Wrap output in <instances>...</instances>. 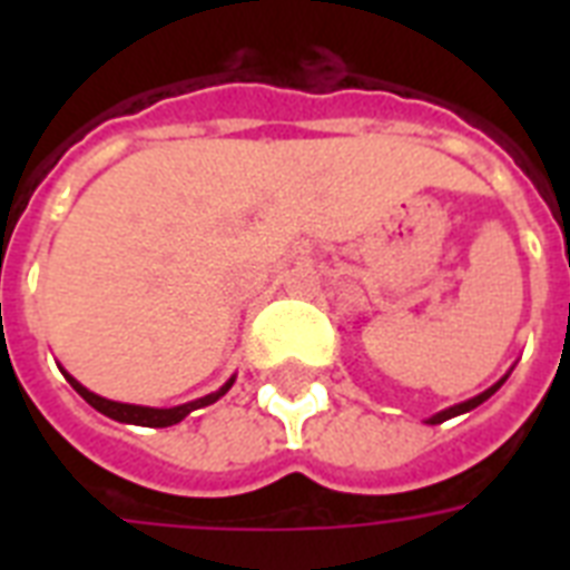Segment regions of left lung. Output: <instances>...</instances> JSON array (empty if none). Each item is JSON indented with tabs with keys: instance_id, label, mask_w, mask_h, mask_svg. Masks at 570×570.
Masks as SVG:
<instances>
[{
	"instance_id": "1",
	"label": "left lung",
	"mask_w": 570,
	"mask_h": 570,
	"mask_svg": "<svg viewBox=\"0 0 570 570\" xmlns=\"http://www.w3.org/2000/svg\"><path fill=\"white\" fill-rule=\"evenodd\" d=\"M505 379H509V375H503V379L497 381L494 387H488L485 393H479V396L468 399V402H461V405H452V407H446V411H441V414L429 416V420H425V423H429V425H438V423H443V420H450V416L468 414V411H473V407H476V405H482V402H485V399H491V396H494L497 390L503 387V381H505Z\"/></svg>"
}]
</instances>
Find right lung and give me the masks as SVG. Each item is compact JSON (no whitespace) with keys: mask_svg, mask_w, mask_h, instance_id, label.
Returning <instances> with one entry per match:
<instances>
[{"mask_svg":"<svg viewBox=\"0 0 570 570\" xmlns=\"http://www.w3.org/2000/svg\"><path fill=\"white\" fill-rule=\"evenodd\" d=\"M65 379L70 381V387L79 393V396L88 402L91 407H97L100 414L111 416V420H118V423H132V425H150V429H165V425H174L180 423V420H186V416L191 414V411H197V407H206L213 405V402H218V399L227 393V390L233 387L230 379L224 387H218L215 393H209V396H200L195 399V402H186V405H177V407H147V405H127V402H111V399H102L97 396V393H91L88 387H82L79 381L73 379V375H67Z\"/></svg>","mask_w":570,"mask_h":570,"instance_id":"right-lung-1","label":"right lung"}]
</instances>
